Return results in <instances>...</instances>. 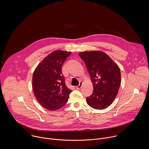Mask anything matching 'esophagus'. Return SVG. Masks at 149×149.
Returning <instances> with one entry per match:
<instances>
[{
	"label": "esophagus",
	"mask_w": 149,
	"mask_h": 149,
	"mask_svg": "<svg viewBox=\"0 0 149 149\" xmlns=\"http://www.w3.org/2000/svg\"><path fill=\"white\" fill-rule=\"evenodd\" d=\"M82 84H83V82L80 81V82L79 85L76 86V89H80L81 88V86H82Z\"/></svg>",
	"instance_id": "1"
}]
</instances>
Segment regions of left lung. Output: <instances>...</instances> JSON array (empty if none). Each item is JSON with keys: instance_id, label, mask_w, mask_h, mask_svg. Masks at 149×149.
Returning a JSON list of instances; mask_svg holds the SVG:
<instances>
[{"instance_id": "1", "label": "left lung", "mask_w": 149, "mask_h": 149, "mask_svg": "<svg viewBox=\"0 0 149 149\" xmlns=\"http://www.w3.org/2000/svg\"><path fill=\"white\" fill-rule=\"evenodd\" d=\"M85 63L93 85L92 95L86 97L88 104L96 109H103L115 100L121 83L119 67L102 51L79 53Z\"/></svg>"}]
</instances>
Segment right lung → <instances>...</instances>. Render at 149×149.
<instances>
[{"label": "right lung", "instance_id": "add662e5", "mask_svg": "<svg viewBox=\"0 0 149 149\" xmlns=\"http://www.w3.org/2000/svg\"><path fill=\"white\" fill-rule=\"evenodd\" d=\"M71 52L54 51L36 68L33 76L34 95L42 106L56 111L64 106L72 91L65 84L62 66Z\"/></svg>", "mask_w": 149, "mask_h": 149}]
</instances>
